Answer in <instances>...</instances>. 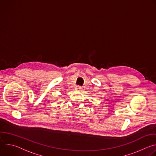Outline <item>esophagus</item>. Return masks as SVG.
<instances>
[{
    "label": "esophagus",
    "mask_w": 156,
    "mask_h": 156,
    "mask_svg": "<svg viewBox=\"0 0 156 156\" xmlns=\"http://www.w3.org/2000/svg\"><path fill=\"white\" fill-rule=\"evenodd\" d=\"M76 90H77V91H81L82 90V87H81V86H76Z\"/></svg>",
    "instance_id": "esophagus-1"
}]
</instances>
